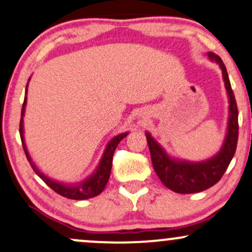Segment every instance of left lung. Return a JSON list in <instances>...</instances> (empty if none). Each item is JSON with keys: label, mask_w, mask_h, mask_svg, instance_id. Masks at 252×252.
Masks as SVG:
<instances>
[{"label": "left lung", "mask_w": 252, "mask_h": 252, "mask_svg": "<svg viewBox=\"0 0 252 252\" xmlns=\"http://www.w3.org/2000/svg\"><path fill=\"white\" fill-rule=\"evenodd\" d=\"M207 56L211 62H215L220 66L222 79L228 96V104H230L227 131L220 150L209 160L200 161V162L178 160L167 154L160 143H158V141H155L148 131L146 132L152 163L156 174L164 186L180 194L202 192L220 180L235 155L237 141H238V109L228 80L226 67L217 54L210 52Z\"/></svg>", "instance_id": "left-lung-1"}]
</instances>
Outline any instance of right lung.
Returning a JSON list of instances; mask_svg holds the SVG:
<instances>
[{"label":"right lung","instance_id":"obj_1","mask_svg":"<svg viewBox=\"0 0 252 252\" xmlns=\"http://www.w3.org/2000/svg\"><path fill=\"white\" fill-rule=\"evenodd\" d=\"M30 82V79H28ZM27 88L28 84L26 86V94H27ZM26 104H27V96H25L24 105H22V111H21V121H20V136H21L22 146H24L25 154L27 156V160L30 161L32 168L37 176H40V179H42L43 182L47 185L48 187H51L54 192H57L58 194L65 196L67 199H73V200H84V199H90L94 198L98 194L103 192V189H105L106 184H108L109 178H110V172H111L112 167V156H114L115 149L117 148L118 143L128 135V132H123L115 136L111 141L108 143L105 150H104L102 158H100L99 163H98L96 170L92 173L89 178H86L85 180L79 182L76 185H67L63 184V182L56 181L53 179L48 178L47 175H45L43 173L35 166V163L32 160L30 153H28L27 147H26L25 142V136H24V116H25V109Z\"/></svg>","mask_w":252,"mask_h":252}]
</instances>
